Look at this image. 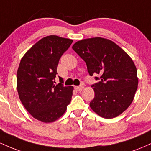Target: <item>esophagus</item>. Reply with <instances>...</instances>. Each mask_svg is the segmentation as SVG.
Masks as SVG:
<instances>
[{"mask_svg":"<svg viewBox=\"0 0 151 151\" xmlns=\"http://www.w3.org/2000/svg\"><path fill=\"white\" fill-rule=\"evenodd\" d=\"M84 89V86H74V89L77 91H81V90Z\"/></svg>","mask_w":151,"mask_h":151,"instance_id":"1","label":"esophagus"}]
</instances>
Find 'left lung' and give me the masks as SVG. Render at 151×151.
<instances>
[{
	"instance_id": "left-lung-1",
	"label": "left lung",
	"mask_w": 151,
	"mask_h": 151,
	"mask_svg": "<svg viewBox=\"0 0 151 151\" xmlns=\"http://www.w3.org/2000/svg\"><path fill=\"white\" fill-rule=\"evenodd\" d=\"M72 49L84 60L89 74L100 75L93 84L90 107L104 119H113L129 108L138 89L136 67L131 57L113 41L100 37L77 41Z\"/></svg>"
}]
</instances>
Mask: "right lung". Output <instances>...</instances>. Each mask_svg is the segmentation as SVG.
<instances>
[{
  "label": "right lung",
  "mask_w": 151,
  "mask_h": 151,
  "mask_svg": "<svg viewBox=\"0 0 151 151\" xmlns=\"http://www.w3.org/2000/svg\"><path fill=\"white\" fill-rule=\"evenodd\" d=\"M73 40L49 35L37 41L23 55L17 72V90L22 105L44 123L58 120L70 103L73 86L55 85L57 67ZM61 82L62 79L60 78Z\"/></svg>",
  "instance_id": "1"
}]
</instances>
